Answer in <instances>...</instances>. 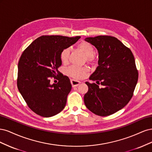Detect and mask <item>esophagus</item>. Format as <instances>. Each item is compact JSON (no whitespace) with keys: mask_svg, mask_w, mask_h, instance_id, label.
Listing matches in <instances>:
<instances>
[{"mask_svg":"<svg viewBox=\"0 0 152 152\" xmlns=\"http://www.w3.org/2000/svg\"><path fill=\"white\" fill-rule=\"evenodd\" d=\"M70 81H71V84H72L73 87H77L81 83L80 81L76 80H74V79H71Z\"/></svg>","mask_w":152,"mask_h":152,"instance_id":"1","label":"esophagus"}]
</instances>
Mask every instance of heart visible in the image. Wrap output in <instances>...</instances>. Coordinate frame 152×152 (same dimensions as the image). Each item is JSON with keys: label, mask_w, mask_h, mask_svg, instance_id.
<instances>
[{"label": "heart", "mask_w": 152, "mask_h": 152, "mask_svg": "<svg viewBox=\"0 0 152 152\" xmlns=\"http://www.w3.org/2000/svg\"><path fill=\"white\" fill-rule=\"evenodd\" d=\"M78 47L87 56V60L89 61L93 60L95 50L93 45L84 41V42H80ZM70 52V50L69 48H66L62 50L60 54V58L63 63H66L68 61ZM89 68L87 66L80 67L77 66H72L68 68L67 72L69 75L75 79H82L85 77L87 72H89Z\"/></svg>", "instance_id": "1"}]
</instances>
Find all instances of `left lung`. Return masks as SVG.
<instances>
[{
	"label": "left lung",
	"instance_id": "8db88e82",
	"mask_svg": "<svg viewBox=\"0 0 152 152\" xmlns=\"http://www.w3.org/2000/svg\"><path fill=\"white\" fill-rule=\"evenodd\" d=\"M85 41L97 49L99 58L98 66L89 77L96 84L86 82L89 89L84 103L97 115L108 116L123 108L132 98L138 79L134 57L114 37L99 35Z\"/></svg>",
	"mask_w": 152,
	"mask_h": 152
}]
</instances>
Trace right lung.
I'll use <instances>...</instances> for the list:
<instances>
[{
  "instance_id": "add662e5",
  "label": "right lung",
  "mask_w": 152,
  "mask_h": 152,
  "mask_svg": "<svg viewBox=\"0 0 152 152\" xmlns=\"http://www.w3.org/2000/svg\"><path fill=\"white\" fill-rule=\"evenodd\" d=\"M80 38L43 35L22 53L18 65V88L29 108L39 115L53 117L65 108L72 89L70 80L61 75L57 84H51L50 78L60 74L62 50Z\"/></svg>"
}]
</instances>
